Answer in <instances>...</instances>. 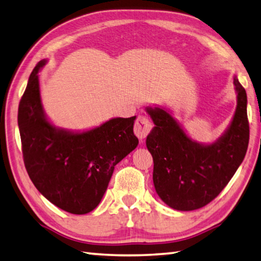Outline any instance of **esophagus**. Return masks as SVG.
Listing matches in <instances>:
<instances>
[{
	"label": "esophagus",
	"instance_id": "1",
	"mask_svg": "<svg viewBox=\"0 0 261 261\" xmlns=\"http://www.w3.org/2000/svg\"><path fill=\"white\" fill-rule=\"evenodd\" d=\"M152 129V123L146 116L138 118L135 124V134L140 140H143L149 135V132Z\"/></svg>",
	"mask_w": 261,
	"mask_h": 261
}]
</instances>
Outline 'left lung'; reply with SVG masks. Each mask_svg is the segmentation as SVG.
I'll return each mask as SVG.
<instances>
[{
    "label": "left lung",
    "instance_id": "8db88e82",
    "mask_svg": "<svg viewBox=\"0 0 261 261\" xmlns=\"http://www.w3.org/2000/svg\"><path fill=\"white\" fill-rule=\"evenodd\" d=\"M237 107L218 139H192L166 107H147L154 126L146 145L153 159V185L158 196L177 211L201 208L222 192L243 162L249 143L247 93L233 76Z\"/></svg>",
    "mask_w": 261,
    "mask_h": 261
}]
</instances>
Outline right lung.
<instances>
[{"label":"right lung","instance_id":"add662e5","mask_svg":"<svg viewBox=\"0 0 261 261\" xmlns=\"http://www.w3.org/2000/svg\"><path fill=\"white\" fill-rule=\"evenodd\" d=\"M32 70L22 96L18 124L24 165L37 190L57 207L86 214L103 198L116 164L137 148V116L112 118L87 130L55 125L43 109L39 73Z\"/></svg>","mask_w":261,"mask_h":261}]
</instances>
